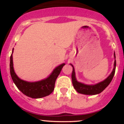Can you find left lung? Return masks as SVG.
<instances>
[{"label":"left lung","mask_w":124,"mask_h":124,"mask_svg":"<svg viewBox=\"0 0 124 124\" xmlns=\"http://www.w3.org/2000/svg\"><path fill=\"white\" fill-rule=\"evenodd\" d=\"M114 56L115 58H116L115 53H114ZM116 65V63L115 60L114 62V68H113V71H112V73L110 74V76L106 80L100 82V83L95 85H85L83 83L77 82L76 78V76H75L76 74H75L74 68L73 65H71L72 67V74H71V78H72V82L74 87L75 89L78 93H82V94L95 95L101 93V92H102L107 87V86L110 84L111 81L113 79V77L114 76L115 73Z\"/></svg>","instance_id":"8db88e82"}]
</instances>
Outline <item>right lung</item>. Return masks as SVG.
Returning <instances> with one entry per match:
<instances>
[{
	"instance_id": "obj_1",
	"label": "right lung",
	"mask_w": 124,
	"mask_h": 124,
	"mask_svg": "<svg viewBox=\"0 0 124 124\" xmlns=\"http://www.w3.org/2000/svg\"><path fill=\"white\" fill-rule=\"evenodd\" d=\"M13 50L14 48L10 57V73L14 83L18 89L26 96L32 98H42L52 93L54 89L56 78L65 65V63H62L56 67L48 78L37 82H27L18 78L15 73L12 62Z\"/></svg>"
}]
</instances>
